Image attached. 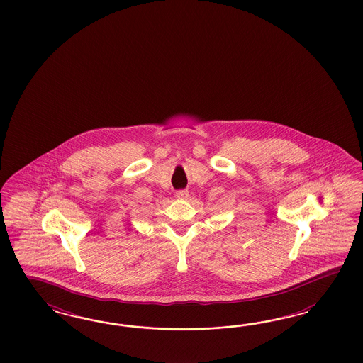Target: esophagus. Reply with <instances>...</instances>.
I'll list each match as a JSON object with an SVG mask.
<instances>
[{"mask_svg": "<svg viewBox=\"0 0 363 363\" xmlns=\"http://www.w3.org/2000/svg\"><path fill=\"white\" fill-rule=\"evenodd\" d=\"M176 197L179 199H186L189 197V191L187 190H178L176 193Z\"/></svg>", "mask_w": 363, "mask_h": 363, "instance_id": "obj_1", "label": "esophagus"}]
</instances>
